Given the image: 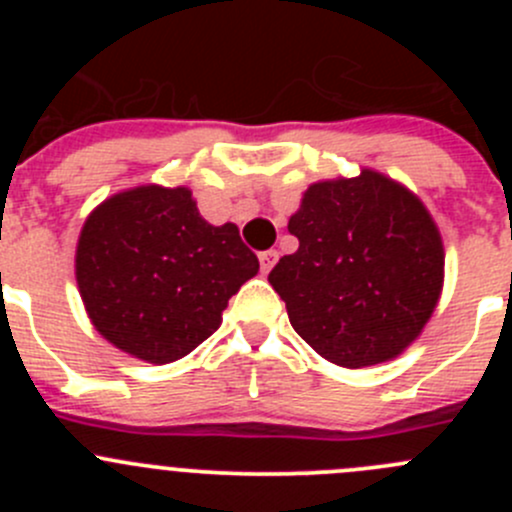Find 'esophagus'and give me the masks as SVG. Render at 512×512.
Wrapping results in <instances>:
<instances>
[{"label":"esophagus","instance_id":"esophagus-1","mask_svg":"<svg viewBox=\"0 0 512 512\" xmlns=\"http://www.w3.org/2000/svg\"><path fill=\"white\" fill-rule=\"evenodd\" d=\"M280 260V252L277 250H267V252H262L260 255V267H262V275H267V272L272 270V267H275V262Z\"/></svg>","mask_w":512,"mask_h":512}]
</instances>
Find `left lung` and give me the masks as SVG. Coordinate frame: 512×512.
<instances>
[{
  "mask_svg": "<svg viewBox=\"0 0 512 512\" xmlns=\"http://www.w3.org/2000/svg\"><path fill=\"white\" fill-rule=\"evenodd\" d=\"M287 230L299 247L267 280L314 352L361 369L416 342L441 299L446 265L441 232L416 193L371 168L319 180Z\"/></svg>",
  "mask_w": 512,
  "mask_h": 512,
  "instance_id": "1",
  "label": "left lung"
}]
</instances>
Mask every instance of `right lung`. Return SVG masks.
<instances>
[{
  "instance_id": "add662e5",
  "label": "right lung",
  "mask_w": 512,
  "mask_h": 512,
  "mask_svg": "<svg viewBox=\"0 0 512 512\" xmlns=\"http://www.w3.org/2000/svg\"><path fill=\"white\" fill-rule=\"evenodd\" d=\"M74 267L96 332L136 359L170 364L220 327L260 262L235 223L200 215L190 188L148 183L91 210Z\"/></svg>"
}]
</instances>
